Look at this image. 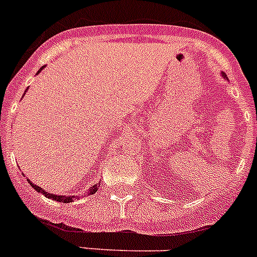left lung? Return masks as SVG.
I'll return each mask as SVG.
<instances>
[{
	"mask_svg": "<svg viewBox=\"0 0 257 257\" xmlns=\"http://www.w3.org/2000/svg\"><path fill=\"white\" fill-rule=\"evenodd\" d=\"M222 77H223V78L227 79V77H226V74H225V73H223V72H222Z\"/></svg>",
	"mask_w": 257,
	"mask_h": 257,
	"instance_id": "left-lung-1",
	"label": "left lung"
}]
</instances>
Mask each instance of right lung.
Wrapping results in <instances>:
<instances>
[{
    "label": "right lung",
    "mask_w": 257,
    "mask_h": 257,
    "mask_svg": "<svg viewBox=\"0 0 257 257\" xmlns=\"http://www.w3.org/2000/svg\"><path fill=\"white\" fill-rule=\"evenodd\" d=\"M42 69H43V68H42ZM42 69H40V70H42ZM40 70H39L38 73H40ZM27 180H29V179H27ZM29 183L32 185V187H34V189H35V191L40 192V193H43V195H44L45 197L52 198V200H55V201H59V202H70V201H73V198H74V196H57V195H53V193H48V192H45L44 189L40 188L39 185H34V184H32V183L30 182V180H29ZM98 187H99L98 184L92 185L91 188H90L87 192H86V195H94V193H95V192L98 191Z\"/></svg>",
    "instance_id": "right-lung-1"
}]
</instances>
